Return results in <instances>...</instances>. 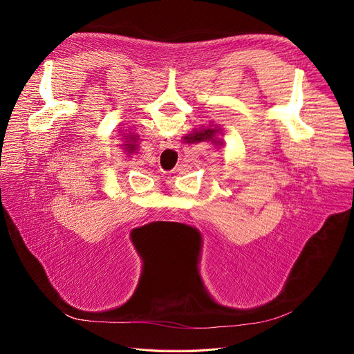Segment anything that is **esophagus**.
<instances>
[{"label": "esophagus", "mask_w": 354, "mask_h": 354, "mask_svg": "<svg viewBox=\"0 0 354 354\" xmlns=\"http://www.w3.org/2000/svg\"><path fill=\"white\" fill-rule=\"evenodd\" d=\"M159 147L160 149H169V147H173V142H171L169 137H162V138H160V142H159Z\"/></svg>", "instance_id": "obj_1"}]
</instances>
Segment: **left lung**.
<instances>
[{"instance_id":"8db88e82","label":"left lung","mask_w":354,"mask_h":354,"mask_svg":"<svg viewBox=\"0 0 354 354\" xmlns=\"http://www.w3.org/2000/svg\"><path fill=\"white\" fill-rule=\"evenodd\" d=\"M125 137V145H124V149L127 153H136V151L138 149V136L137 134H128V136H124Z\"/></svg>"}]
</instances>
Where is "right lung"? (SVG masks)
<instances>
[{"instance_id":"obj_1","label":"right lung","mask_w":354,"mask_h":354,"mask_svg":"<svg viewBox=\"0 0 354 354\" xmlns=\"http://www.w3.org/2000/svg\"><path fill=\"white\" fill-rule=\"evenodd\" d=\"M223 134V130L218 125L209 124L208 127H201L199 130H194V133H190L183 137V142L189 145H195L201 142H211L216 146H223L224 140L220 137Z\"/></svg>"}]
</instances>
